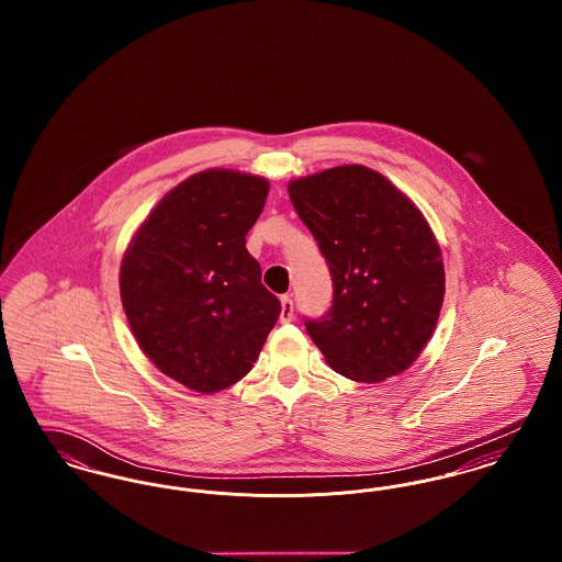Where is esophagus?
<instances>
[{"instance_id":"esophagus-1","label":"esophagus","mask_w":562,"mask_h":562,"mask_svg":"<svg viewBox=\"0 0 562 562\" xmlns=\"http://www.w3.org/2000/svg\"><path fill=\"white\" fill-rule=\"evenodd\" d=\"M280 303H282V312H280V322L293 321V299L289 294H282L280 296Z\"/></svg>"}]
</instances>
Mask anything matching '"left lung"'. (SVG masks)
<instances>
[{"label": "left lung", "instance_id": "1", "mask_svg": "<svg viewBox=\"0 0 562 562\" xmlns=\"http://www.w3.org/2000/svg\"><path fill=\"white\" fill-rule=\"evenodd\" d=\"M289 195L333 278L328 314L305 321L328 367L360 383L406 371L445 299L442 255L426 216L360 164L294 179Z\"/></svg>", "mask_w": 562, "mask_h": 562}]
</instances>
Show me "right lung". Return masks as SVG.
I'll list each match as a JSON object with an SVG mask.
<instances>
[{
  "label": "right lung",
  "instance_id": "right-lung-1",
  "mask_svg": "<svg viewBox=\"0 0 562 562\" xmlns=\"http://www.w3.org/2000/svg\"><path fill=\"white\" fill-rule=\"evenodd\" d=\"M268 191L263 177L238 170L191 175L161 198L124 252L120 294L134 339L193 392H221L248 374L280 316L246 250Z\"/></svg>",
  "mask_w": 562,
  "mask_h": 562
}]
</instances>
